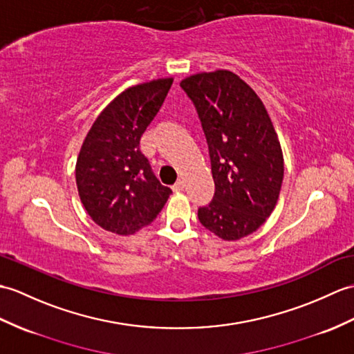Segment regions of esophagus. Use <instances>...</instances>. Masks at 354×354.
<instances>
[{
	"instance_id": "34e87169",
	"label": "esophagus",
	"mask_w": 354,
	"mask_h": 354,
	"mask_svg": "<svg viewBox=\"0 0 354 354\" xmlns=\"http://www.w3.org/2000/svg\"><path fill=\"white\" fill-rule=\"evenodd\" d=\"M171 188H174V192H183L184 188H185V183H184L183 179H179L178 183H176L174 187H171Z\"/></svg>"
}]
</instances>
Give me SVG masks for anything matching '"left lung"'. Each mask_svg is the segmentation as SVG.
Instances as JSON below:
<instances>
[{
	"label": "left lung",
	"instance_id": "8db88e82",
	"mask_svg": "<svg viewBox=\"0 0 354 354\" xmlns=\"http://www.w3.org/2000/svg\"><path fill=\"white\" fill-rule=\"evenodd\" d=\"M205 137L216 193L197 211L225 241L248 236L273 212L283 180V153L266 105L231 71L201 72L180 81Z\"/></svg>",
	"mask_w": 354,
	"mask_h": 354
}]
</instances>
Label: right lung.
Listing matches in <instances>:
<instances>
[{
  "label": "right lung",
  "instance_id": "1",
  "mask_svg": "<svg viewBox=\"0 0 354 354\" xmlns=\"http://www.w3.org/2000/svg\"><path fill=\"white\" fill-rule=\"evenodd\" d=\"M174 78L128 87L105 106L87 133L75 166L81 203L97 226L131 235L151 225L171 190L140 152V137L157 116Z\"/></svg>",
  "mask_w": 354,
  "mask_h": 354
}]
</instances>
